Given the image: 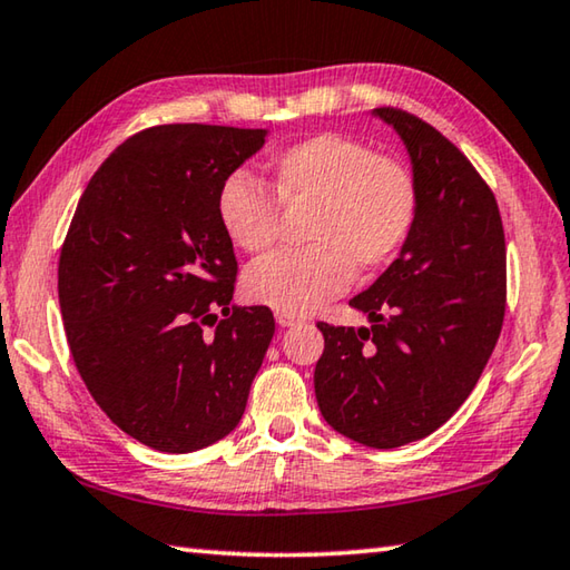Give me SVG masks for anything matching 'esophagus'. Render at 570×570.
Returning a JSON list of instances; mask_svg holds the SVG:
<instances>
[{
    "label": "esophagus",
    "instance_id": "esophagus-1",
    "mask_svg": "<svg viewBox=\"0 0 570 570\" xmlns=\"http://www.w3.org/2000/svg\"><path fill=\"white\" fill-rule=\"evenodd\" d=\"M302 320H298L296 314H286V312H276V324L278 326H294V324H298Z\"/></svg>",
    "mask_w": 570,
    "mask_h": 570
}]
</instances>
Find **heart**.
I'll use <instances>...</instances> for the list:
<instances>
[{"label":"heart","mask_w":570,"mask_h":570,"mask_svg":"<svg viewBox=\"0 0 570 570\" xmlns=\"http://www.w3.org/2000/svg\"><path fill=\"white\" fill-rule=\"evenodd\" d=\"M273 200L244 173L218 190V220L236 248L264 254L282 230L284 210H308L304 250L276 254L248 266V302L306 314L342 294L356 276L387 266L407 240L417 188L397 158L372 153L340 132L312 135L278 153L268 166Z\"/></svg>","instance_id":"1"}]
</instances>
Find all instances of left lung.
<instances>
[{
  "label": "left lung",
  "instance_id": "8db88e82",
  "mask_svg": "<svg viewBox=\"0 0 570 570\" xmlns=\"http://www.w3.org/2000/svg\"><path fill=\"white\" fill-rule=\"evenodd\" d=\"M407 146L417 208L400 256L350 306L370 326L320 322L314 392L360 445L428 438L475 387L503 330L508 272L498 200L455 142L400 108H377Z\"/></svg>",
  "mask_w": 570,
  "mask_h": 570
}]
</instances>
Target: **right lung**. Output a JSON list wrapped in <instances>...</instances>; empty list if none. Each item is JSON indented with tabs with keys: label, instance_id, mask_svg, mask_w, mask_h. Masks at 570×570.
Listing matches in <instances>:
<instances>
[{
	"label": "right lung",
	"instance_id": "right-lung-1",
	"mask_svg": "<svg viewBox=\"0 0 570 570\" xmlns=\"http://www.w3.org/2000/svg\"><path fill=\"white\" fill-rule=\"evenodd\" d=\"M264 138L198 122L135 132L67 228L57 294L75 366L100 410L153 450L226 438L274 336L272 308L230 304L238 264L216 206Z\"/></svg>",
	"mask_w": 570,
	"mask_h": 570
}]
</instances>
